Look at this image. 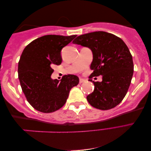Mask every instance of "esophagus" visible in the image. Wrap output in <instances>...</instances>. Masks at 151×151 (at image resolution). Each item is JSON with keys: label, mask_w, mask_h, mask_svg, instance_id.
Masks as SVG:
<instances>
[{"label": "esophagus", "mask_w": 151, "mask_h": 151, "mask_svg": "<svg viewBox=\"0 0 151 151\" xmlns=\"http://www.w3.org/2000/svg\"><path fill=\"white\" fill-rule=\"evenodd\" d=\"M86 80H84V79H82V78H80V83H82L83 82H85Z\"/></svg>", "instance_id": "34e87169"}]
</instances>
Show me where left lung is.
Returning a JSON list of instances; mask_svg holds the SVG:
<instances>
[{
    "label": "left lung",
    "instance_id": "8db88e82",
    "mask_svg": "<svg viewBox=\"0 0 151 151\" xmlns=\"http://www.w3.org/2000/svg\"><path fill=\"white\" fill-rule=\"evenodd\" d=\"M73 43L87 47L93 53L90 68L93 71L89 81L93 83L94 90L87 96L88 102L102 110L116 107L127 94L134 72L132 57L127 45L120 37L104 31L81 35ZM99 75L103 76L101 83L91 80Z\"/></svg>",
    "mask_w": 151,
    "mask_h": 151
}]
</instances>
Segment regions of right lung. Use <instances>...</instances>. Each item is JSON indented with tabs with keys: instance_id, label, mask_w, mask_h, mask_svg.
Here are the masks:
<instances>
[{
	"instance_id": "add662e5",
	"label": "right lung",
	"mask_w": 151,
	"mask_h": 151,
	"mask_svg": "<svg viewBox=\"0 0 151 151\" xmlns=\"http://www.w3.org/2000/svg\"><path fill=\"white\" fill-rule=\"evenodd\" d=\"M77 35H48L35 39L24 49L18 65L22 90L28 102L43 113L53 112L65 104L78 76L68 74L61 81L51 79L52 66L60 65L61 51Z\"/></svg>"
}]
</instances>
